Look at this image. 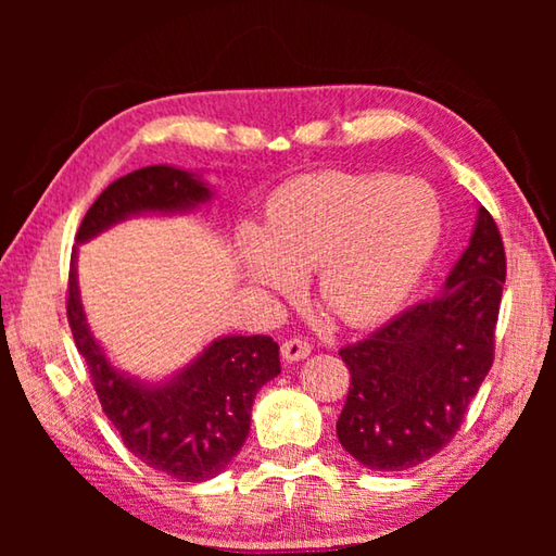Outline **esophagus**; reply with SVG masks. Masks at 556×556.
Instances as JSON below:
<instances>
[{"label":"esophagus","mask_w":556,"mask_h":556,"mask_svg":"<svg viewBox=\"0 0 556 556\" xmlns=\"http://www.w3.org/2000/svg\"><path fill=\"white\" fill-rule=\"evenodd\" d=\"M312 355V345L306 341H299V338H289L287 343H281V357H285L287 363H296V361H304V357Z\"/></svg>","instance_id":"34e87169"}]
</instances>
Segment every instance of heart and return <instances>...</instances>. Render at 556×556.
<instances>
[{"label":"heart","mask_w":556,"mask_h":556,"mask_svg":"<svg viewBox=\"0 0 556 556\" xmlns=\"http://www.w3.org/2000/svg\"><path fill=\"white\" fill-rule=\"evenodd\" d=\"M441 238L434 193L414 178L318 172L291 178L267 203L265 230L242 225L238 257L255 289L316 294L348 326L390 318L425 277Z\"/></svg>","instance_id":"obj_1"}]
</instances>
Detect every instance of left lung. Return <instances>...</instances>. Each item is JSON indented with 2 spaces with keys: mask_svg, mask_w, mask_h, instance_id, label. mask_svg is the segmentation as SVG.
Listing matches in <instances>:
<instances>
[{
  "mask_svg": "<svg viewBox=\"0 0 556 556\" xmlns=\"http://www.w3.org/2000/svg\"><path fill=\"white\" fill-rule=\"evenodd\" d=\"M505 285L497 225L478 205L468 248L439 294L341 351L351 388L338 441L372 470H407L439 454L493 365Z\"/></svg>",
  "mask_w": 556,
  "mask_h": 556,
  "instance_id": "1",
  "label": "left lung"
}]
</instances>
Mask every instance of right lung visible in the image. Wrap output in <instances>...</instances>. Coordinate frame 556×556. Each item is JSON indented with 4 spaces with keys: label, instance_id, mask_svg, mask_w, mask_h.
I'll list each match as a JSON object with an SVG mask.
<instances>
[{
    "label": "right lung",
    "instance_id": "obj_1",
    "mask_svg": "<svg viewBox=\"0 0 556 556\" xmlns=\"http://www.w3.org/2000/svg\"><path fill=\"white\" fill-rule=\"evenodd\" d=\"M213 195L199 172L168 164L137 168L98 195L75 244H86L131 218L195 213ZM68 324L102 412L125 446L149 468L184 483L211 481L230 466L250 434L260 388L281 372L279 345L269 336L213 338L186 365L159 380L122 370L92 333L83 308L78 248L71 257Z\"/></svg>",
    "mask_w": 556,
    "mask_h": 556
}]
</instances>
